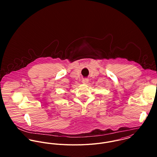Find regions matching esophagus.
Returning a JSON list of instances; mask_svg holds the SVG:
<instances>
[{"label": "esophagus", "mask_w": 157, "mask_h": 157, "mask_svg": "<svg viewBox=\"0 0 157 157\" xmlns=\"http://www.w3.org/2000/svg\"><path fill=\"white\" fill-rule=\"evenodd\" d=\"M88 82H89V80H88V78H83V80H82V83H85V84L88 83Z\"/></svg>", "instance_id": "obj_1"}]
</instances>
